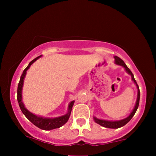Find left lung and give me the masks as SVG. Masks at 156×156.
Here are the masks:
<instances>
[{
  "label": "left lung",
  "mask_w": 156,
  "mask_h": 156,
  "mask_svg": "<svg viewBox=\"0 0 156 156\" xmlns=\"http://www.w3.org/2000/svg\"><path fill=\"white\" fill-rule=\"evenodd\" d=\"M115 59V64L122 66V67L125 68V71L128 74L130 75L131 76V80L133 81L134 84H136L137 89H138V94H137V100L136 102V105L134 106V108L132 110V112H131L130 114L127 117L124 118L122 120H115V121H112V120H102V119H99L96 117L94 116V120L95 122H96L97 124H98L100 126H103V127H106V128H110V129H118L120 127H122V126H125L126 123H128L129 121L131 120V119L133 118V116L135 114L137 109H138V106H139V102H140V90H139V87L137 84L136 81L134 78L133 74L131 72V70L127 67V66L126 65V64L124 62L123 60L122 59H120L119 57L118 56H113Z\"/></svg>",
  "instance_id": "8db88e82"
}]
</instances>
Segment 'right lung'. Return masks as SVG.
Masks as SVG:
<instances>
[{
	"label": "right lung",
	"mask_w": 156,
	"mask_h": 156,
	"mask_svg": "<svg viewBox=\"0 0 156 156\" xmlns=\"http://www.w3.org/2000/svg\"><path fill=\"white\" fill-rule=\"evenodd\" d=\"M42 56V55L40 56L37 57L36 58L34 59L32 61L30 62V64L26 67L25 69L23 71V74L21 75V77L20 79L19 83L18 85V90H17V100L19 104V107L20 108L21 111L23 114L25 115V117L30 121L31 123H33L34 125L36 126L37 127L40 128L43 130H52V129H57L61 127L62 125H64L67 122L69 118L70 117L71 112H72L73 105L74 104V100H73L70 102L68 105V109L67 112L66 114L59 116V117L56 118H45L43 117V116L37 115L36 114H34L30 111L27 109V108L25 107V105L23 102V84H24V79L25 78L26 73H27V70L30 69L31 65L33 64L34 62H36L37 60Z\"/></svg>",
	"instance_id": "obj_1"
}]
</instances>
